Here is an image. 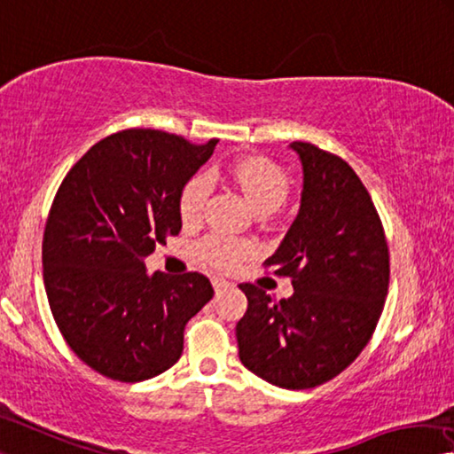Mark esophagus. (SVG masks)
<instances>
[{
  "mask_svg": "<svg viewBox=\"0 0 454 454\" xmlns=\"http://www.w3.org/2000/svg\"><path fill=\"white\" fill-rule=\"evenodd\" d=\"M212 285H214V291H215V293L226 291L228 286H230L228 280H226V278H220V277H214V278H212Z\"/></svg>",
  "mask_w": 454,
  "mask_h": 454,
  "instance_id": "obj_1",
  "label": "esophagus"
}]
</instances>
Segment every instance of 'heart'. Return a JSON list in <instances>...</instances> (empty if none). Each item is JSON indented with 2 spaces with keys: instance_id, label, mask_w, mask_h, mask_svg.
I'll return each mask as SVG.
<instances>
[{
  "instance_id": "heart-1",
  "label": "heart",
  "mask_w": 454,
  "mask_h": 454,
  "mask_svg": "<svg viewBox=\"0 0 454 454\" xmlns=\"http://www.w3.org/2000/svg\"><path fill=\"white\" fill-rule=\"evenodd\" d=\"M230 177L239 185L244 200L258 214H269L283 204L289 193V179L275 161L266 157H242L230 165ZM210 196V177L204 174L193 176L179 193V215L185 224H193L201 218L204 206ZM250 253V244L230 239H207L200 244V254L207 262L220 269H228L242 261Z\"/></svg>"
}]
</instances>
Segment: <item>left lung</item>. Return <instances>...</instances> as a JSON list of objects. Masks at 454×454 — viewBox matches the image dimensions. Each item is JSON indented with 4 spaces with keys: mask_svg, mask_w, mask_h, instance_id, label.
I'll list each match as a JSON object with an SVG mask.
<instances>
[{
    "mask_svg": "<svg viewBox=\"0 0 454 454\" xmlns=\"http://www.w3.org/2000/svg\"><path fill=\"white\" fill-rule=\"evenodd\" d=\"M303 165L297 218L264 266L291 277L294 293L272 301L239 285L248 309L236 325L244 368L286 390L341 373L372 340L386 303L390 254L368 190L341 157L293 141Z\"/></svg>",
    "mask_w": 454,
    "mask_h": 454,
    "instance_id": "8db88e82",
    "label": "left lung"
}]
</instances>
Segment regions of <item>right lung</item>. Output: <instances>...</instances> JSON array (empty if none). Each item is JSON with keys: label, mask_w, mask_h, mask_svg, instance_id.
I'll use <instances>...</instances> for the list:
<instances>
[{"label": "right lung", "mask_w": 454, "mask_h": 454, "mask_svg": "<svg viewBox=\"0 0 454 454\" xmlns=\"http://www.w3.org/2000/svg\"><path fill=\"white\" fill-rule=\"evenodd\" d=\"M215 143L127 129L86 151L56 192L42 240L50 311L70 349L106 378L169 370L185 323L214 297L200 272L149 277L143 258L179 234V193Z\"/></svg>", "instance_id": "1"}]
</instances>
